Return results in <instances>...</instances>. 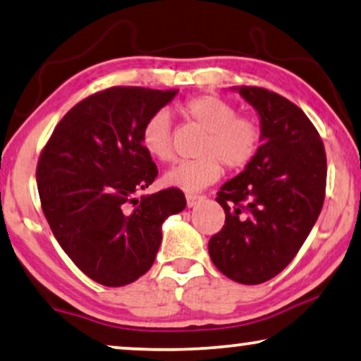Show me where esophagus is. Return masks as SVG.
I'll return each instance as SVG.
<instances>
[{
  "instance_id": "esophagus-1",
  "label": "esophagus",
  "mask_w": 361,
  "mask_h": 361,
  "mask_svg": "<svg viewBox=\"0 0 361 361\" xmlns=\"http://www.w3.org/2000/svg\"><path fill=\"white\" fill-rule=\"evenodd\" d=\"M204 196H197V195H186V204L188 207H192L196 202H200Z\"/></svg>"
}]
</instances>
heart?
<instances>
[{
    "label": "heart",
    "instance_id": "b5f03b06",
    "mask_svg": "<svg viewBox=\"0 0 361 361\" xmlns=\"http://www.w3.org/2000/svg\"><path fill=\"white\" fill-rule=\"evenodd\" d=\"M185 118L206 132L197 147L201 159L185 161L164 175V185L195 192L212 185L229 171L245 170L263 145V126L252 114H237L235 104L217 94H195L183 101ZM140 145L152 159L170 161L175 157L171 119L157 111L142 124Z\"/></svg>",
    "mask_w": 361,
    "mask_h": 361
}]
</instances>
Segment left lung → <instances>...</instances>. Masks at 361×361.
<instances>
[{"mask_svg":"<svg viewBox=\"0 0 361 361\" xmlns=\"http://www.w3.org/2000/svg\"><path fill=\"white\" fill-rule=\"evenodd\" d=\"M238 93L260 114L257 159L217 191L226 222L209 240L217 270L242 284H260L286 268L321 214L327 159L317 129L301 108L260 86Z\"/></svg>","mask_w":361,"mask_h":361,"instance_id":"1","label":"left lung"}]
</instances>
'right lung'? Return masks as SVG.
Listing matches in <instances>:
<instances>
[{
    "label": "right lung",
    "instance_id": "obj_1",
    "mask_svg": "<svg viewBox=\"0 0 361 361\" xmlns=\"http://www.w3.org/2000/svg\"><path fill=\"white\" fill-rule=\"evenodd\" d=\"M178 90L113 86L75 104L40 152L35 178L55 238L86 276L109 288L154 265L161 222L186 207L178 188L139 196L159 175L142 124Z\"/></svg>",
    "mask_w": 361,
    "mask_h": 361
}]
</instances>
